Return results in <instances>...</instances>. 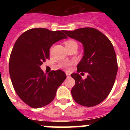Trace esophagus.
Masks as SVG:
<instances>
[{
    "label": "esophagus",
    "mask_w": 130,
    "mask_h": 130,
    "mask_svg": "<svg viewBox=\"0 0 130 130\" xmlns=\"http://www.w3.org/2000/svg\"><path fill=\"white\" fill-rule=\"evenodd\" d=\"M66 75L67 76V77H70V74L68 73V72H66Z\"/></svg>",
    "instance_id": "1"
}]
</instances>
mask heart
Listing matches in <instances>:
<instances>
[{
	"mask_svg": "<svg viewBox=\"0 0 130 130\" xmlns=\"http://www.w3.org/2000/svg\"><path fill=\"white\" fill-rule=\"evenodd\" d=\"M74 41L73 40H67L65 42V44H66V46L68 45L69 44H71L72 43H74ZM73 64V62H68V61H65V62H63L60 63L59 64V67L61 68H64V69H66V70H68V69L70 68L71 66H72V64Z\"/></svg>",
	"mask_w": 130,
	"mask_h": 130,
	"instance_id": "heart-1",
	"label": "heart"
}]
</instances>
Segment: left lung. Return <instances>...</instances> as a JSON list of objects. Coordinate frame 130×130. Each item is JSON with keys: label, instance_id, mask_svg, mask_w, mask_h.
Returning a JSON list of instances; mask_svg holds the SVG:
<instances>
[{"label": "left lung", "instance_id": "1", "mask_svg": "<svg viewBox=\"0 0 130 130\" xmlns=\"http://www.w3.org/2000/svg\"><path fill=\"white\" fill-rule=\"evenodd\" d=\"M63 32L82 43L84 55L77 66V72L89 73L85 79L78 73L71 75L75 81L71 91L72 97L80 105L95 106L107 97L115 81L118 64L113 45L96 28L86 27Z\"/></svg>", "mask_w": 130, "mask_h": 130}]
</instances>
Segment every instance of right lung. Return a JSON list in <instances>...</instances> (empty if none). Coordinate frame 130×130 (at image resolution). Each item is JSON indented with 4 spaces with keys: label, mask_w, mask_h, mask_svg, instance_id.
<instances>
[{
    "label": "right lung",
    "mask_w": 130,
    "mask_h": 130,
    "mask_svg": "<svg viewBox=\"0 0 130 130\" xmlns=\"http://www.w3.org/2000/svg\"><path fill=\"white\" fill-rule=\"evenodd\" d=\"M63 32L32 28L23 33L13 45L9 60L11 83L18 96L31 107L36 109L50 104L66 78L60 70L47 74L40 68L49 58L53 44L67 38Z\"/></svg>",
    "instance_id": "add662e5"
}]
</instances>
